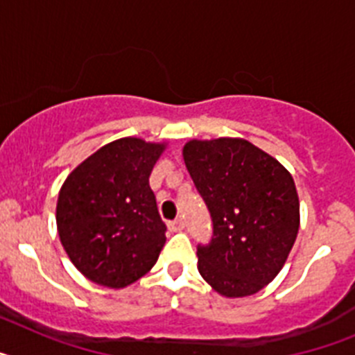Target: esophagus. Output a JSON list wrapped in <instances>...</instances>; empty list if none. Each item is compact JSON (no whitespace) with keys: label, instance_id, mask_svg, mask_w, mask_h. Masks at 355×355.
<instances>
[{"label":"esophagus","instance_id":"obj_1","mask_svg":"<svg viewBox=\"0 0 355 355\" xmlns=\"http://www.w3.org/2000/svg\"><path fill=\"white\" fill-rule=\"evenodd\" d=\"M183 227H184V222L181 220V218H175V220L168 222V229H171V231H174V233H178V231H183Z\"/></svg>","mask_w":355,"mask_h":355}]
</instances>
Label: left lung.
<instances>
[{"mask_svg":"<svg viewBox=\"0 0 355 355\" xmlns=\"http://www.w3.org/2000/svg\"><path fill=\"white\" fill-rule=\"evenodd\" d=\"M183 158L215 234L197 249L199 274L227 299L258 293L281 272L297 240L300 205L293 178L245 139H192Z\"/></svg>","mask_w":355,"mask_h":355,"instance_id":"obj_1","label":"left lung"}]
</instances>
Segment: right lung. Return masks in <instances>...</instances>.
<instances>
[{"instance_id": "obj_1", "label": "right lung", "mask_w": 355, "mask_h": 355, "mask_svg": "<svg viewBox=\"0 0 355 355\" xmlns=\"http://www.w3.org/2000/svg\"><path fill=\"white\" fill-rule=\"evenodd\" d=\"M168 142L124 137L85 158L64 181L56 229L72 265L99 286L121 290L155 266L165 224L149 187Z\"/></svg>"}]
</instances>
